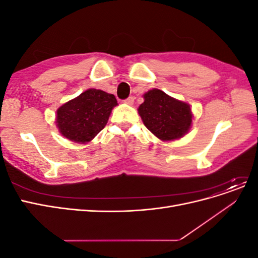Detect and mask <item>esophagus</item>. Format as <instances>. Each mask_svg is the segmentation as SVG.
<instances>
[{
  "mask_svg": "<svg viewBox=\"0 0 258 258\" xmlns=\"http://www.w3.org/2000/svg\"><path fill=\"white\" fill-rule=\"evenodd\" d=\"M123 102L126 103V104H128V105H132V104H134V102H135V98L134 97H129V98H127L126 100H124Z\"/></svg>",
  "mask_w": 258,
  "mask_h": 258,
  "instance_id": "34e87169",
  "label": "esophagus"
}]
</instances>
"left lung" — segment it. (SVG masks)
<instances>
[{"label":"left lung","instance_id":"left-lung-1","mask_svg":"<svg viewBox=\"0 0 258 258\" xmlns=\"http://www.w3.org/2000/svg\"><path fill=\"white\" fill-rule=\"evenodd\" d=\"M143 97L144 102L138 112L153 135L162 141H173L188 132L192 121L189 104L156 88L148 90Z\"/></svg>","mask_w":258,"mask_h":258}]
</instances>
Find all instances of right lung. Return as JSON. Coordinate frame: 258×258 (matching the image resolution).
Instances as JSON below:
<instances>
[{
	"mask_svg": "<svg viewBox=\"0 0 258 258\" xmlns=\"http://www.w3.org/2000/svg\"><path fill=\"white\" fill-rule=\"evenodd\" d=\"M114 95L99 89H88L57 110L56 123L60 134L76 143H88L107 123Z\"/></svg>",
	"mask_w": 258,
	"mask_h": 258,
	"instance_id": "obj_1",
	"label": "right lung"
}]
</instances>
